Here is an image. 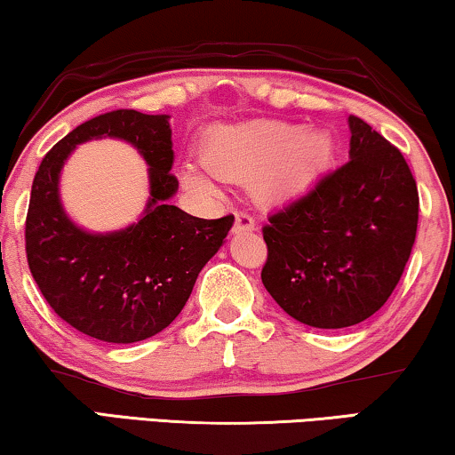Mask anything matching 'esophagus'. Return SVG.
Returning <instances> with one entry per match:
<instances>
[{"label": "esophagus", "mask_w": 455, "mask_h": 455, "mask_svg": "<svg viewBox=\"0 0 455 455\" xmlns=\"http://www.w3.org/2000/svg\"><path fill=\"white\" fill-rule=\"evenodd\" d=\"M235 223H234V232L235 234H242V232H252L254 229V220L252 215H248L246 212H235Z\"/></svg>", "instance_id": "obj_1"}]
</instances>
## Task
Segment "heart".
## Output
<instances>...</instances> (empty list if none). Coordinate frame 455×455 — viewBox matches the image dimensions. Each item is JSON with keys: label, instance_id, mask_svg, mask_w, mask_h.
Returning <instances> with one entry per match:
<instances>
[{"label": "heart", "instance_id": "b5f03b06", "mask_svg": "<svg viewBox=\"0 0 455 455\" xmlns=\"http://www.w3.org/2000/svg\"><path fill=\"white\" fill-rule=\"evenodd\" d=\"M334 154L332 135L324 129L304 131L301 124L254 121L207 131L201 162L215 179L252 180L262 201H283L306 188ZM184 187L199 195L217 193L213 180L193 168L182 170Z\"/></svg>", "mask_w": 455, "mask_h": 455}]
</instances>
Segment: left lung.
<instances>
[{
    "mask_svg": "<svg viewBox=\"0 0 455 455\" xmlns=\"http://www.w3.org/2000/svg\"><path fill=\"white\" fill-rule=\"evenodd\" d=\"M348 162L268 215L262 283L301 324L347 328L386 304L411 256L419 190L390 141L348 116Z\"/></svg>",
    "mask_w": 455,
    "mask_h": 455,
    "instance_id": "obj_1",
    "label": "left lung"
}]
</instances>
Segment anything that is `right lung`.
<instances>
[{"label":"right lung","mask_w":455,"mask_h":455,"mask_svg":"<svg viewBox=\"0 0 455 455\" xmlns=\"http://www.w3.org/2000/svg\"><path fill=\"white\" fill-rule=\"evenodd\" d=\"M168 115L113 110L90 118L43 157L26 215V259L59 318L92 339L116 345L162 332L182 312L196 276L221 248L234 215L201 220L170 199L179 180ZM113 136L138 148L150 168V201L137 224L92 235L71 222L58 196V176L84 140Z\"/></svg>","instance_id":"obj_1"}]
</instances>
